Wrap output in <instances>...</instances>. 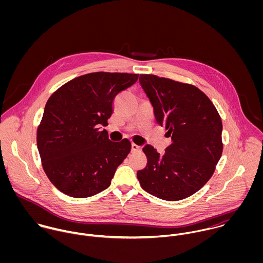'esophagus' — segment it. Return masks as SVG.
<instances>
[{
	"mask_svg": "<svg viewBox=\"0 0 263 263\" xmlns=\"http://www.w3.org/2000/svg\"><path fill=\"white\" fill-rule=\"evenodd\" d=\"M139 151H141V146H138V145H136V144H133L132 145V152H139Z\"/></svg>",
	"mask_w": 263,
	"mask_h": 263,
	"instance_id": "esophagus-1",
	"label": "esophagus"
}]
</instances>
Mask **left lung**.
Returning a JSON list of instances; mask_svg holds the SVG:
<instances>
[{"label": "left lung", "mask_w": 263, "mask_h": 263, "mask_svg": "<svg viewBox=\"0 0 263 263\" xmlns=\"http://www.w3.org/2000/svg\"><path fill=\"white\" fill-rule=\"evenodd\" d=\"M158 124L172 143L160 155L146 145L148 163L137 172L152 195L169 201L192 195L213 176L222 152V120L210 98L193 85L155 75L140 76Z\"/></svg>", "instance_id": "left-lung-1"}]
</instances>
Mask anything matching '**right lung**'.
Returning <instances> with one entry per match:
<instances>
[{
  "instance_id": "add662e5",
  "label": "right lung",
  "mask_w": 263,
  "mask_h": 263,
  "mask_svg": "<svg viewBox=\"0 0 263 263\" xmlns=\"http://www.w3.org/2000/svg\"><path fill=\"white\" fill-rule=\"evenodd\" d=\"M138 74L97 72L80 76L47 100L37 128V148L50 182L65 194L84 198L109 187L132 149L127 139L111 142L106 129L115 96Z\"/></svg>"
}]
</instances>
